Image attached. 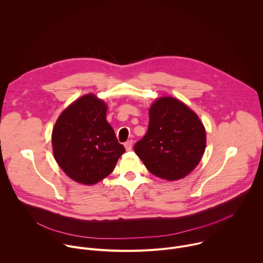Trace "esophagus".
Instances as JSON below:
<instances>
[{
	"instance_id": "esophagus-1",
	"label": "esophagus",
	"mask_w": 263,
	"mask_h": 263,
	"mask_svg": "<svg viewBox=\"0 0 263 263\" xmlns=\"http://www.w3.org/2000/svg\"><path fill=\"white\" fill-rule=\"evenodd\" d=\"M124 145H125L127 151H131V149H132V145H133V140H128V141H126Z\"/></svg>"
}]
</instances>
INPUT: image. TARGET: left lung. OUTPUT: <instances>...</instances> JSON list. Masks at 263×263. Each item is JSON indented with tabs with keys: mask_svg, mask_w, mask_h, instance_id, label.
Listing matches in <instances>:
<instances>
[{
	"mask_svg": "<svg viewBox=\"0 0 263 263\" xmlns=\"http://www.w3.org/2000/svg\"><path fill=\"white\" fill-rule=\"evenodd\" d=\"M146 134L134 151L153 175L179 180L199 164L206 147V131L195 112L172 97L156 100L148 110Z\"/></svg>",
	"mask_w": 263,
	"mask_h": 263,
	"instance_id": "1",
	"label": "left lung"
}]
</instances>
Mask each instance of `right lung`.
Listing matches in <instances>:
<instances>
[{
    "instance_id": "add662e5",
    "label": "right lung",
    "mask_w": 263,
    "mask_h": 263,
    "mask_svg": "<svg viewBox=\"0 0 263 263\" xmlns=\"http://www.w3.org/2000/svg\"><path fill=\"white\" fill-rule=\"evenodd\" d=\"M104 101L89 93L70 104L52 132L55 160L73 181L92 185L115 170L125 147L106 121Z\"/></svg>"
}]
</instances>
